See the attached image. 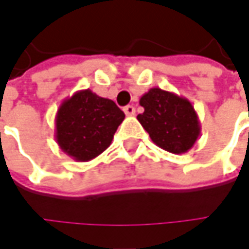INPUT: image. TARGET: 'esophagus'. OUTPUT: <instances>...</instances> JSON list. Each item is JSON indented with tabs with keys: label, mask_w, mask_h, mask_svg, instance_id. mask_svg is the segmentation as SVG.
Here are the masks:
<instances>
[{
	"label": "esophagus",
	"mask_w": 249,
	"mask_h": 249,
	"mask_svg": "<svg viewBox=\"0 0 249 249\" xmlns=\"http://www.w3.org/2000/svg\"><path fill=\"white\" fill-rule=\"evenodd\" d=\"M123 110H124V113H126L127 116H133V115L136 113V108H134L133 105H127V107H124Z\"/></svg>",
	"instance_id": "34e87169"
}]
</instances>
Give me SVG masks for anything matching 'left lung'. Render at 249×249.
Segmentation results:
<instances>
[{
    "mask_svg": "<svg viewBox=\"0 0 249 249\" xmlns=\"http://www.w3.org/2000/svg\"><path fill=\"white\" fill-rule=\"evenodd\" d=\"M140 105L144 112L137 119L159 148L172 154L193 148L201 134V123L187 98L154 87L140 98Z\"/></svg>",
    "mask_w": 249,
    "mask_h": 249,
    "instance_id": "1",
    "label": "left lung"
}]
</instances>
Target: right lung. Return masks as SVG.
I'll use <instances>...</instances> for the list:
<instances>
[{
  "mask_svg": "<svg viewBox=\"0 0 249 249\" xmlns=\"http://www.w3.org/2000/svg\"><path fill=\"white\" fill-rule=\"evenodd\" d=\"M124 113L90 89L62 101L55 116V140L66 155L89 162L108 148Z\"/></svg>",
  "mask_w": 249,
  "mask_h": 249,
  "instance_id": "obj_1",
  "label": "right lung"
}]
</instances>
